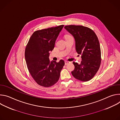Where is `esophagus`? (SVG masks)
Segmentation results:
<instances>
[{"label": "esophagus", "instance_id": "obj_1", "mask_svg": "<svg viewBox=\"0 0 120 120\" xmlns=\"http://www.w3.org/2000/svg\"><path fill=\"white\" fill-rule=\"evenodd\" d=\"M70 62H68V61H65V65H67L68 64H70Z\"/></svg>", "mask_w": 120, "mask_h": 120}]
</instances>
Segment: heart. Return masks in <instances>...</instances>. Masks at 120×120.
Returning a JSON list of instances; mask_svg holds the SVG:
<instances>
[{
  "label": "heart",
  "mask_w": 120,
  "mask_h": 120,
  "mask_svg": "<svg viewBox=\"0 0 120 120\" xmlns=\"http://www.w3.org/2000/svg\"><path fill=\"white\" fill-rule=\"evenodd\" d=\"M67 36H66V37H67Z\"/></svg>",
  "instance_id": "1"
}]
</instances>
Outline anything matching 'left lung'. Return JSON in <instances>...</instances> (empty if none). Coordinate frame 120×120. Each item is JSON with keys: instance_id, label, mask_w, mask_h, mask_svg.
<instances>
[{"instance_id": "8db88e82", "label": "left lung", "mask_w": 120, "mask_h": 120, "mask_svg": "<svg viewBox=\"0 0 120 120\" xmlns=\"http://www.w3.org/2000/svg\"><path fill=\"white\" fill-rule=\"evenodd\" d=\"M64 28L74 37L77 53L81 55L80 64L73 62L75 69L73 76L80 81L92 79L99 69L101 62L100 43L93 30L82 26L69 25Z\"/></svg>"}]
</instances>
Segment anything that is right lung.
Masks as SVG:
<instances>
[{
	"mask_svg": "<svg viewBox=\"0 0 120 120\" xmlns=\"http://www.w3.org/2000/svg\"><path fill=\"white\" fill-rule=\"evenodd\" d=\"M64 26L35 31L26 47L25 56L28 71L38 84L43 87H50L58 81L64 65L63 60L56 62L50 61L49 58V52L54 48Z\"/></svg>",
	"mask_w": 120,
	"mask_h": 120,
	"instance_id": "1",
	"label": "right lung"
}]
</instances>
